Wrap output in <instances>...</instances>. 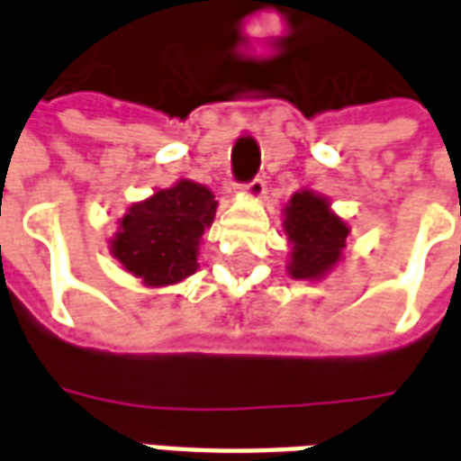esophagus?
I'll list each match as a JSON object with an SVG mask.
<instances>
[{
  "label": "esophagus",
  "instance_id": "34e87169",
  "mask_svg": "<svg viewBox=\"0 0 461 461\" xmlns=\"http://www.w3.org/2000/svg\"><path fill=\"white\" fill-rule=\"evenodd\" d=\"M264 192H267V185H264V180H259V177L240 187V194L249 197V200H261V197H264Z\"/></svg>",
  "mask_w": 461,
  "mask_h": 461
}]
</instances>
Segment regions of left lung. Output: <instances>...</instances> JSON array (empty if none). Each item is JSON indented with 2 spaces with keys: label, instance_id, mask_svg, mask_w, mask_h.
I'll use <instances>...</instances> for the list:
<instances>
[{
  "label": "left lung",
  "instance_id": "1",
  "mask_svg": "<svg viewBox=\"0 0 461 461\" xmlns=\"http://www.w3.org/2000/svg\"><path fill=\"white\" fill-rule=\"evenodd\" d=\"M284 234L289 240L286 271L291 279L321 281L343 261L350 227L330 210L329 197L301 190L284 207Z\"/></svg>",
  "mask_w": 461,
  "mask_h": 461
}]
</instances>
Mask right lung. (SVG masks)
I'll return each mask as SVG.
<instances>
[{"mask_svg": "<svg viewBox=\"0 0 461 461\" xmlns=\"http://www.w3.org/2000/svg\"><path fill=\"white\" fill-rule=\"evenodd\" d=\"M217 214V200L200 182L177 180L132 202L118 220L108 249L122 271L140 279L148 289L180 284L197 271L204 230Z\"/></svg>", "mask_w": 461, "mask_h": 461, "instance_id": "obj_1", "label": "right lung"}]
</instances>
